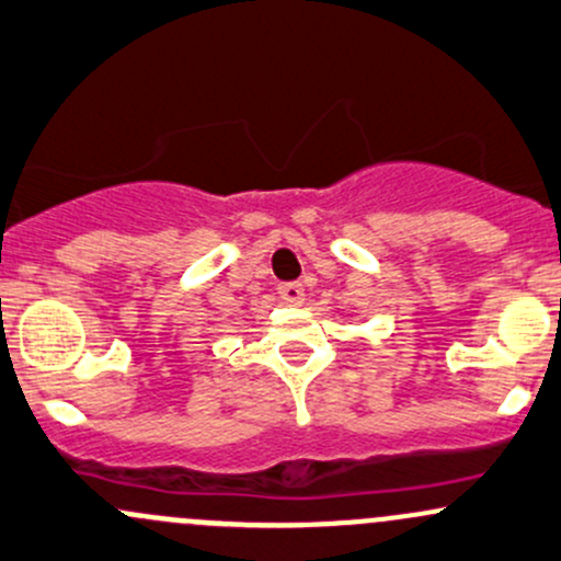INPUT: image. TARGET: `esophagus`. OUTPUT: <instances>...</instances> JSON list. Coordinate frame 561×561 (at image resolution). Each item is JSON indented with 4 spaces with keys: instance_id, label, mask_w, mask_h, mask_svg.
Segmentation results:
<instances>
[{
    "instance_id": "1",
    "label": "esophagus",
    "mask_w": 561,
    "mask_h": 561,
    "mask_svg": "<svg viewBox=\"0 0 561 561\" xmlns=\"http://www.w3.org/2000/svg\"><path fill=\"white\" fill-rule=\"evenodd\" d=\"M278 294H280V299H286L288 305H302L305 286L302 283H280Z\"/></svg>"
}]
</instances>
